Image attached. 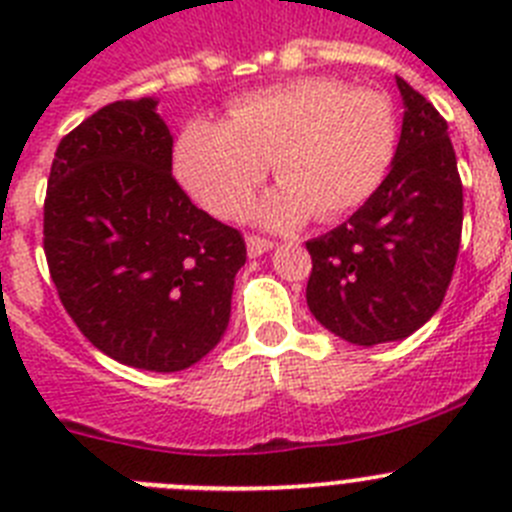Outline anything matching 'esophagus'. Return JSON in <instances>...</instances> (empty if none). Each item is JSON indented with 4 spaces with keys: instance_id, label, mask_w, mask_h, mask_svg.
<instances>
[{
    "instance_id": "34e87169",
    "label": "esophagus",
    "mask_w": 512,
    "mask_h": 512,
    "mask_svg": "<svg viewBox=\"0 0 512 512\" xmlns=\"http://www.w3.org/2000/svg\"><path fill=\"white\" fill-rule=\"evenodd\" d=\"M246 246H248V256H251V259H256V256H261V253L269 251L274 243L266 241V238H261V235H248Z\"/></svg>"
}]
</instances>
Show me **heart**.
<instances>
[{"mask_svg": "<svg viewBox=\"0 0 512 512\" xmlns=\"http://www.w3.org/2000/svg\"><path fill=\"white\" fill-rule=\"evenodd\" d=\"M390 102L333 79H297L238 97L228 122L194 120L176 148V171L194 200L217 217H241L274 166L282 187L259 207L274 228L315 212L336 220L364 205L395 153Z\"/></svg>", "mask_w": 512, "mask_h": 512, "instance_id": "b5f03b06", "label": "heart"}]
</instances>
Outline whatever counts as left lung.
<instances>
[{
	"label": "left lung",
	"instance_id": "8db88e82",
	"mask_svg": "<svg viewBox=\"0 0 512 512\" xmlns=\"http://www.w3.org/2000/svg\"><path fill=\"white\" fill-rule=\"evenodd\" d=\"M405 104L395 161L377 192L307 241V307L356 346L402 341L441 307L461 243L464 194L449 125L397 76Z\"/></svg>",
	"mask_w": 512,
	"mask_h": 512
}]
</instances>
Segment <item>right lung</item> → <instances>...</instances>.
<instances>
[{"label": "right lung", "instance_id": "1", "mask_svg": "<svg viewBox=\"0 0 512 512\" xmlns=\"http://www.w3.org/2000/svg\"><path fill=\"white\" fill-rule=\"evenodd\" d=\"M156 99L112 102L63 135L43 207L51 279L76 328L120 364L182 372L230 320L243 235L171 176Z\"/></svg>", "mask_w": 512, "mask_h": 512}]
</instances>
